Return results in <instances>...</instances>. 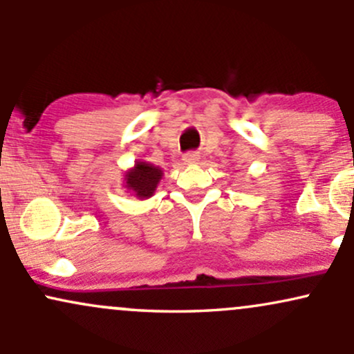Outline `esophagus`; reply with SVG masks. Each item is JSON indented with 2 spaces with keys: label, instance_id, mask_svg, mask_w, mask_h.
Listing matches in <instances>:
<instances>
[{
  "label": "esophagus",
  "instance_id": "34e87169",
  "mask_svg": "<svg viewBox=\"0 0 354 354\" xmlns=\"http://www.w3.org/2000/svg\"><path fill=\"white\" fill-rule=\"evenodd\" d=\"M198 160H200V154L194 151H188L183 154V161H185V163H196Z\"/></svg>",
  "mask_w": 354,
  "mask_h": 354
}]
</instances>
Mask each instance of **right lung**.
Returning <instances> with one entry per match:
<instances>
[{
  "label": "right lung",
  "instance_id": "1",
  "mask_svg": "<svg viewBox=\"0 0 354 354\" xmlns=\"http://www.w3.org/2000/svg\"><path fill=\"white\" fill-rule=\"evenodd\" d=\"M161 169L148 163H138L135 169L126 174V186L136 193L138 198H149L161 180Z\"/></svg>",
  "mask_w": 354,
  "mask_h": 354
}]
</instances>
